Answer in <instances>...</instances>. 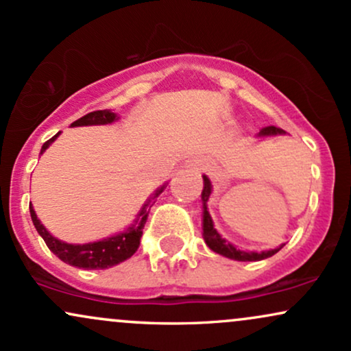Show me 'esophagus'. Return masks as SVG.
I'll return each instance as SVG.
<instances>
[{"label": "esophagus", "mask_w": 351, "mask_h": 351, "mask_svg": "<svg viewBox=\"0 0 351 351\" xmlns=\"http://www.w3.org/2000/svg\"><path fill=\"white\" fill-rule=\"evenodd\" d=\"M188 168L191 171H196V173H201L206 170V162L201 158H193L191 162H188Z\"/></svg>", "instance_id": "esophagus-1"}]
</instances>
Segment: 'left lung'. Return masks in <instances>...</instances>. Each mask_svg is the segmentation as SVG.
<instances>
[{
	"instance_id": "8db88e82",
	"label": "left lung",
	"mask_w": 351,
	"mask_h": 351,
	"mask_svg": "<svg viewBox=\"0 0 351 351\" xmlns=\"http://www.w3.org/2000/svg\"><path fill=\"white\" fill-rule=\"evenodd\" d=\"M280 134H285V132L282 130V128L274 127V125L264 127L263 130L259 132V135H280ZM203 180H204V188H203V193H201V199H203V209H204L203 211V236H204V241H206V244L209 245V249H213L215 252L221 254V256L229 257V259L243 261V263H247V261L267 259V257H271L276 252L280 251L282 245L277 249H272V251L245 252V251H239V249H236L232 244L226 243L223 237L217 234L215 226H213V219H211V216H209L208 208H206L209 195H211V183H209V180L206 178V176H203Z\"/></svg>"
}]
</instances>
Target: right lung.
Listing matches in <instances>:
<instances>
[{
	"label": "right lung",
	"mask_w": 351,
	"mask_h": 351,
	"mask_svg": "<svg viewBox=\"0 0 351 351\" xmlns=\"http://www.w3.org/2000/svg\"><path fill=\"white\" fill-rule=\"evenodd\" d=\"M117 119V115L110 110H95L90 112V114L80 117L79 120H75L72 123V127H80V125H106L112 123ZM59 135V134H58ZM58 135H54L52 138L47 140L46 143L43 145L41 153L46 152V148L58 138ZM165 186L156 189L155 195L152 196L150 199L145 203V206L140 211L138 219L135 221V224H132L127 231L122 232V234H117L108 237V239L99 241V243H88V244H67L62 243V241L56 239L54 236H51L47 232V229L43 226L41 221L36 216L33 206L29 204L31 211V219H33L34 228L38 229L39 234L43 236L44 243H46L47 247L51 249L56 256L59 257L60 261H64L66 264L74 265V267L80 269H108L112 265H117L123 263L125 259L132 257L136 252L140 245V237L143 234L145 223L148 219V213H150V208L156 203V198L163 193Z\"/></svg>",
	"instance_id": "obj_1"
}]
</instances>
